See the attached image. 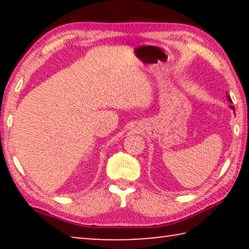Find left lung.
<instances>
[{
  "label": "left lung",
  "mask_w": 249,
  "mask_h": 249,
  "mask_svg": "<svg viewBox=\"0 0 249 249\" xmlns=\"http://www.w3.org/2000/svg\"><path fill=\"white\" fill-rule=\"evenodd\" d=\"M226 96H227V100H229V101H230V102H231V96H230L229 94H226ZM230 107H231V109H233V111L235 112V107H233V105H230Z\"/></svg>",
  "instance_id": "obj_1"
}]
</instances>
